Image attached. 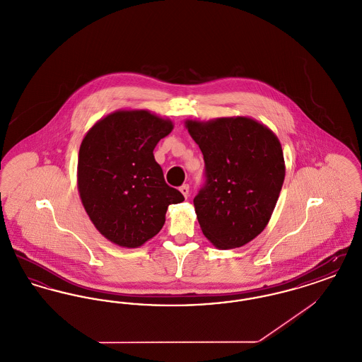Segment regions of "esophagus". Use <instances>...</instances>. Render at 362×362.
<instances>
[{
  "label": "esophagus",
  "instance_id": "34e87169",
  "mask_svg": "<svg viewBox=\"0 0 362 362\" xmlns=\"http://www.w3.org/2000/svg\"><path fill=\"white\" fill-rule=\"evenodd\" d=\"M180 192L185 195V198H189V185H183L180 187Z\"/></svg>",
  "mask_w": 362,
  "mask_h": 362
}]
</instances>
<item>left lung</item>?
I'll return each instance as SVG.
<instances>
[{"instance_id": "obj_1", "label": "left lung", "mask_w": 362, "mask_h": 362, "mask_svg": "<svg viewBox=\"0 0 362 362\" xmlns=\"http://www.w3.org/2000/svg\"><path fill=\"white\" fill-rule=\"evenodd\" d=\"M206 167L194 198L202 233L218 250L254 240L269 224L285 179L281 142L248 117L185 122Z\"/></svg>"}]
</instances>
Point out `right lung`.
<instances>
[{"label":"right lung","mask_w":362,"mask_h":362,"mask_svg":"<svg viewBox=\"0 0 362 362\" xmlns=\"http://www.w3.org/2000/svg\"><path fill=\"white\" fill-rule=\"evenodd\" d=\"M173 121L148 110H118L96 122L78 152L77 187L86 214L107 240L137 248L155 238L167 209L185 197L170 187L153 149Z\"/></svg>","instance_id":"obj_1"}]
</instances>
